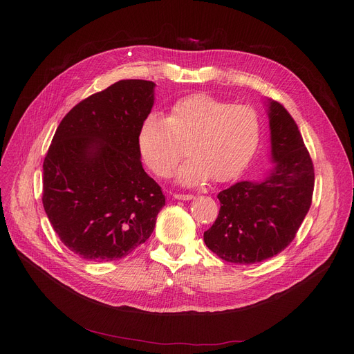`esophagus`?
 I'll return each instance as SVG.
<instances>
[{
  "mask_svg": "<svg viewBox=\"0 0 354 354\" xmlns=\"http://www.w3.org/2000/svg\"><path fill=\"white\" fill-rule=\"evenodd\" d=\"M174 198H175V199H180V201H191V199H194L195 196L191 195V194H174Z\"/></svg>",
  "mask_w": 354,
  "mask_h": 354,
  "instance_id": "esophagus-1",
  "label": "esophagus"
}]
</instances>
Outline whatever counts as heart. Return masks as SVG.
Here are the masks:
<instances>
[{
    "mask_svg": "<svg viewBox=\"0 0 354 354\" xmlns=\"http://www.w3.org/2000/svg\"><path fill=\"white\" fill-rule=\"evenodd\" d=\"M258 111L205 93L178 99L166 118L149 113L138 130L139 153L156 176L166 178L189 155L176 174L187 187L209 180L228 182L245 171L261 142Z\"/></svg>",
    "mask_w": 354,
    "mask_h": 354,
    "instance_id": "1",
    "label": "heart"
}]
</instances>
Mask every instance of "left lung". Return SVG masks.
<instances>
[{"label": "left lung", "mask_w": 354, "mask_h": 354, "mask_svg": "<svg viewBox=\"0 0 354 354\" xmlns=\"http://www.w3.org/2000/svg\"><path fill=\"white\" fill-rule=\"evenodd\" d=\"M272 169L261 179L221 191L207 247L234 264L261 263L294 239L313 198L314 166L301 133L283 104L267 100Z\"/></svg>", "instance_id": "8db88e82"}]
</instances>
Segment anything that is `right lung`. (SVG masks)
<instances>
[{
    "instance_id": "1",
    "label": "right lung",
    "mask_w": 354,
    "mask_h": 354,
    "mask_svg": "<svg viewBox=\"0 0 354 354\" xmlns=\"http://www.w3.org/2000/svg\"><path fill=\"white\" fill-rule=\"evenodd\" d=\"M153 103V82L120 80L74 106L55 130L43 205L62 243L84 259H120L155 230L165 195L136 142Z\"/></svg>"
}]
</instances>
